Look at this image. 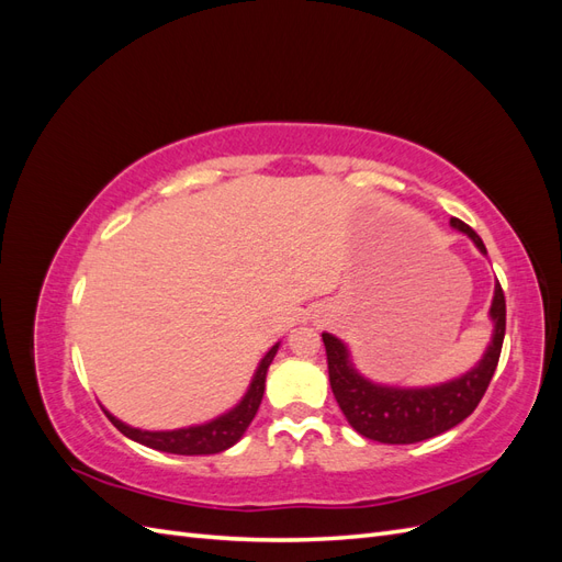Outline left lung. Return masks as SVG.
I'll list each match as a JSON object with an SVG mask.
<instances>
[{
    "label": "left lung",
    "mask_w": 562,
    "mask_h": 562,
    "mask_svg": "<svg viewBox=\"0 0 562 562\" xmlns=\"http://www.w3.org/2000/svg\"><path fill=\"white\" fill-rule=\"evenodd\" d=\"M450 225L469 234L479 250L487 252L481 236L462 220L452 217ZM490 316L495 321V335L483 361L464 378L431 389H389L363 380L351 368L345 345L330 333H323L330 389L347 422L361 436L389 446L419 443L464 422L485 396L499 363L506 330V300L499 283L495 285Z\"/></svg>",
    "instance_id": "1"
}]
</instances>
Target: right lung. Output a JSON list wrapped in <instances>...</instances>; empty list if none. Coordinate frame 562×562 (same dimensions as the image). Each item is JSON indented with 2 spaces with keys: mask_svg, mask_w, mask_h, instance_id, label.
<instances>
[{
  "mask_svg": "<svg viewBox=\"0 0 562 562\" xmlns=\"http://www.w3.org/2000/svg\"><path fill=\"white\" fill-rule=\"evenodd\" d=\"M277 349H279V345H274L267 351L258 372H255L252 384L248 389V394L244 396V401L236 405L232 413L217 417L209 424H201V427L178 429V431H140V429L126 427L124 422L114 419L110 413H105V415L124 436L138 440V443H143L147 448H155V450H161V452H173V454H215V452H223V450L232 448L236 440L244 436V431L248 429V424L252 422L255 413H258V407L262 403V394H265L267 368H269L271 361H274Z\"/></svg>",
  "mask_w": 562,
  "mask_h": 562,
  "instance_id": "right-lung-1",
  "label": "right lung"
}]
</instances>
